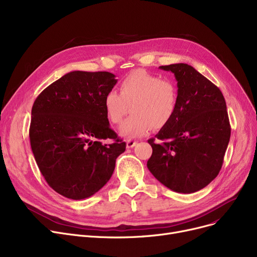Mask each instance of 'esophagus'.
<instances>
[{
    "label": "esophagus",
    "mask_w": 257,
    "mask_h": 257,
    "mask_svg": "<svg viewBox=\"0 0 257 257\" xmlns=\"http://www.w3.org/2000/svg\"><path fill=\"white\" fill-rule=\"evenodd\" d=\"M137 144H138V142H137V141H133V140H129V141H127V143H126L127 149H131V148H133V147L136 146Z\"/></svg>",
    "instance_id": "1"
}]
</instances>
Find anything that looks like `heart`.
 Instances as JSON below:
<instances>
[{"instance_id":"1","label":"heart","mask_w":257,"mask_h":257,"mask_svg":"<svg viewBox=\"0 0 257 257\" xmlns=\"http://www.w3.org/2000/svg\"><path fill=\"white\" fill-rule=\"evenodd\" d=\"M178 101V87L173 80L137 70L120 81L119 93L106 92L103 106L112 124H119L129 110L132 111L119 127V134L134 139L145 136L151 128L166 127L176 113Z\"/></svg>"}]
</instances>
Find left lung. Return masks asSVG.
Listing matches in <instances>:
<instances>
[{"label":"left lung","instance_id":"1","mask_svg":"<svg viewBox=\"0 0 257 257\" xmlns=\"http://www.w3.org/2000/svg\"><path fill=\"white\" fill-rule=\"evenodd\" d=\"M177 80L179 101L170 123L148 141L153 152L147 167L170 190L192 194L208 185L222 168L230 140L221 90L186 63L159 66Z\"/></svg>","mask_w":257,"mask_h":257}]
</instances>
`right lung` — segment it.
Returning a JSON list of instances; mask_svg holds the SVG:
<instances>
[{"instance_id":"add662e5","label":"right lung","mask_w":257,"mask_h":257,"mask_svg":"<svg viewBox=\"0 0 257 257\" xmlns=\"http://www.w3.org/2000/svg\"><path fill=\"white\" fill-rule=\"evenodd\" d=\"M116 82L108 72H70L33 104L29 136L35 161L48 184L65 198L82 200L99 192L126 150L103 106ZM105 139L115 142L107 145Z\"/></svg>"}]
</instances>
